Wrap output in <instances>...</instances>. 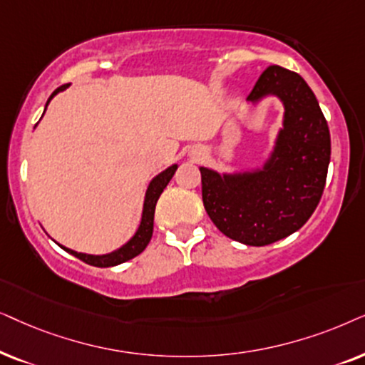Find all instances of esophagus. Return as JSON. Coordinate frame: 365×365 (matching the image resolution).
Instances as JSON below:
<instances>
[{"mask_svg":"<svg viewBox=\"0 0 365 365\" xmlns=\"http://www.w3.org/2000/svg\"><path fill=\"white\" fill-rule=\"evenodd\" d=\"M193 157H195V158H198V157H200V153H198V152H195V153H193Z\"/></svg>","mask_w":365,"mask_h":365,"instance_id":"obj_1","label":"esophagus"}]
</instances>
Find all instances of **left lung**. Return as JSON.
I'll return each instance as SVG.
<instances>
[{"label": "left lung", "mask_w": 365, "mask_h": 365, "mask_svg": "<svg viewBox=\"0 0 365 365\" xmlns=\"http://www.w3.org/2000/svg\"><path fill=\"white\" fill-rule=\"evenodd\" d=\"M284 106L282 126L262 165L232 172L200 167L203 207L218 230L262 247L297 232L322 197L330 133L314 91L297 73L269 66L247 98L254 111L265 98Z\"/></svg>", "instance_id": "obj_1"}]
</instances>
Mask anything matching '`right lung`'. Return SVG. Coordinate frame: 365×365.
<instances>
[{
    "instance_id": "right-lung-1",
    "label": "right lung",
    "mask_w": 365,
    "mask_h": 365,
    "mask_svg": "<svg viewBox=\"0 0 365 365\" xmlns=\"http://www.w3.org/2000/svg\"><path fill=\"white\" fill-rule=\"evenodd\" d=\"M68 86H70V85H63V86H60V88H56L55 91H53L51 96H50V98H48L46 105H45V111L48 108V105H50V101L55 98L58 93L65 91ZM45 111H43V115H45ZM177 168H178V163L170 165L168 168H165L163 172H160L157 175V177H153L152 180H150V183H148V187H147V192H145L143 208H142V218H140L137 232L133 233L132 239L126 242V244L118 247V249H116V250L108 252V254L93 255V254H83V252L71 250V249H68V247H65V245L58 244V242H56V244L60 245L63 250H66L68 254L75 255L76 259L83 260V262H86V264L95 265V267H115V265L123 264V262H126V260H132L133 257H137L138 254H142V252L145 250V247L148 245L150 239H152L155 207H157V202H158L160 195H162L163 188L168 185V182H170V180H172L173 173L177 172Z\"/></svg>"
}]
</instances>
